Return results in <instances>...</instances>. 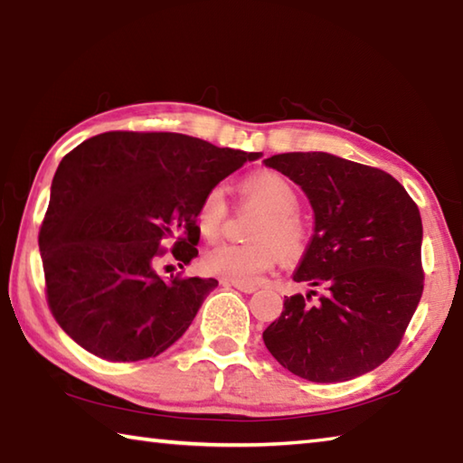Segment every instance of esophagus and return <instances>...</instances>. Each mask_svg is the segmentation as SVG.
<instances>
[{
  "mask_svg": "<svg viewBox=\"0 0 463 463\" xmlns=\"http://www.w3.org/2000/svg\"><path fill=\"white\" fill-rule=\"evenodd\" d=\"M224 286H232V288H237V289H241V292H245V294H253V292H257V286H249V284H237V281H222Z\"/></svg>",
  "mask_w": 463,
  "mask_h": 463,
  "instance_id": "34e87169",
  "label": "esophagus"
}]
</instances>
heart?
Listing matches in <instances>:
<instances>
[{"instance_id":"obj_1","label":"heart","mask_w":463,"mask_h":463,"mask_svg":"<svg viewBox=\"0 0 463 463\" xmlns=\"http://www.w3.org/2000/svg\"><path fill=\"white\" fill-rule=\"evenodd\" d=\"M241 190L245 198L265 210L261 221L253 231L255 242L234 245L222 242L203 255L202 265L210 276L237 281V284H255L281 255L296 257L302 253L307 242V226L296 214L298 192L284 175L276 171H261L242 179ZM226 218V192L222 185H214L203 194L195 214V222L203 239L214 241L222 231Z\"/></svg>"}]
</instances>
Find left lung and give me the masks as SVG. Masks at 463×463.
Segmentation results:
<instances>
[{"label":"left lung","mask_w":463,"mask_h":463,"mask_svg":"<svg viewBox=\"0 0 463 463\" xmlns=\"http://www.w3.org/2000/svg\"><path fill=\"white\" fill-rule=\"evenodd\" d=\"M263 163L300 185L315 210V232L294 271L312 289L286 296L263 331L265 347L308 382L375 370L401 345L422 294L417 203L386 171L331 153H281Z\"/></svg>","instance_id":"1"}]
</instances>
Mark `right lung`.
Listing matches in <instances>:
<instances>
[{
    "label": "right lung",
    "instance_id": "right-lung-1",
    "mask_svg": "<svg viewBox=\"0 0 463 463\" xmlns=\"http://www.w3.org/2000/svg\"><path fill=\"white\" fill-rule=\"evenodd\" d=\"M261 153L177 132H104L62 156L38 234L46 298L62 331L108 362L171 347L214 278L163 281V242L179 268L198 255V206L210 187Z\"/></svg>",
    "mask_w": 463,
    "mask_h": 463
}]
</instances>
